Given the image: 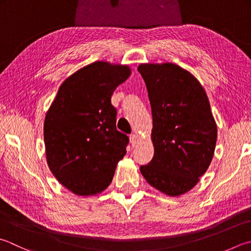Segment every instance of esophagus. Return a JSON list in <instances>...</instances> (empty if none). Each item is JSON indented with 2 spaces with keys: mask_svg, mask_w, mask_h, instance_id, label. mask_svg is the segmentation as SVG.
I'll return each mask as SVG.
<instances>
[{
  "mask_svg": "<svg viewBox=\"0 0 251 251\" xmlns=\"http://www.w3.org/2000/svg\"><path fill=\"white\" fill-rule=\"evenodd\" d=\"M130 142H131L132 146H134V145L136 144V142H138V135L131 134V135H130Z\"/></svg>",
  "mask_w": 251,
  "mask_h": 251,
  "instance_id": "esophagus-1",
  "label": "esophagus"
}]
</instances>
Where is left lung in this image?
Returning <instances> with one entry per match:
<instances>
[{"mask_svg":"<svg viewBox=\"0 0 251 251\" xmlns=\"http://www.w3.org/2000/svg\"><path fill=\"white\" fill-rule=\"evenodd\" d=\"M152 108L154 156L140 167L151 186L178 197L196 186L213 158L217 126L204 88L173 63L141 64Z\"/></svg>","mask_w":251,"mask_h":251,"instance_id":"8db88e82","label":"left lung"}]
</instances>
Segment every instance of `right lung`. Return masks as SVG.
I'll list each match as a JSON object with an SVG mask.
<instances>
[{"label": "right lung", "mask_w": 251, "mask_h": 251, "mask_svg": "<svg viewBox=\"0 0 251 251\" xmlns=\"http://www.w3.org/2000/svg\"><path fill=\"white\" fill-rule=\"evenodd\" d=\"M126 65L97 61L61 84L46 115L47 163L58 181L78 196L109 186L124 158L127 135L117 130L115 89L130 76Z\"/></svg>", "instance_id": "obj_1"}]
</instances>
